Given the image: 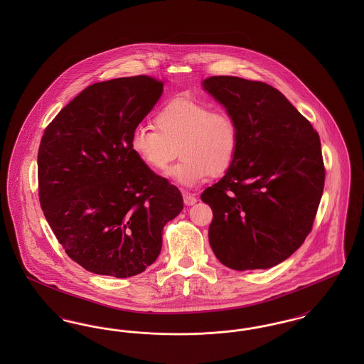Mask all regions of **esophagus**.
Wrapping results in <instances>:
<instances>
[{
  "instance_id": "34e87169",
  "label": "esophagus",
  "mask_w": 364,
  "mask_h": 364,
  "mask_svg": "<svg viewBox=\"0 0 364 364\" xmlns=\"http://www.w3.org/2000/svg\"><path fill=\"white\" fill-rule=\"evenodd\" d=\"M183 198H184V205L186 206H192V205H195L198 202L196 196L193 193H190V192H184Z\"/></svg>"
}]
</instances>
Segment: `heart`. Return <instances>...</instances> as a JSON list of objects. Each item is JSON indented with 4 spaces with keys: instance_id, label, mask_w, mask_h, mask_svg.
Listing matches in <instances>:
<instances>
[{
    "instance_id": "obj_1",
    "label": "heart",
    "mask_w": 364,
    "mask_h": 364,
    "mask_svg": "<svg viewBox=\"0 0 364 364\" xmlns=\"http://www.w3.org/2000/svg\"><path fill=\"white\" fill-rule=\"evenodd\" d=\"M156 128L140 124L129 136V149L153 171H162L178 147L181 158L166 176L176 184L193 188L211 172L221 174L233 164L240 143L239 127L223 110L178 98L165 105L154 117Z\"/></svg>"
}]
</instances>
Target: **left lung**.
Wrapping results in <instances>:
<instances>
[{
    "mask_svg": "<svg viewBox=\"0 0 364 364\" xmlns=\"http://www.w3.org/2000/svg\"><path fill=\"white\" fill-rule=\"evenodd\" d=\"M202 86L240 134L225 176L200 195L213 210L211 250L233 270L273 267L311 232L325 186L319 135L274 87L236 76Z\"/></svg>",
    "mask_w": 364,
    "mask_h": 364,
    "instance_id": "1",
    "label": "left lung"
}]
</instances>
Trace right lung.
Listing matches in <instances>:
<instances>
[{
	"instance_id": "add662e5",
	"label": "right lung",
	"mask_w": 364,
	"mask_h": 364,
	"mask_svg": "<svg viewBox=\"0 0 364 364\" xmlns=\"http://www.w3.org/2000/svg\"><path fill=\"white\" fill-rule=\"evenodd\" d=\"M164 82L119 77L83 90L55 116L38 151L39 202L70 259L88 272L127 278L162 248V230L183 196L129 149Z\"/></svg>"
}]
</instances>
